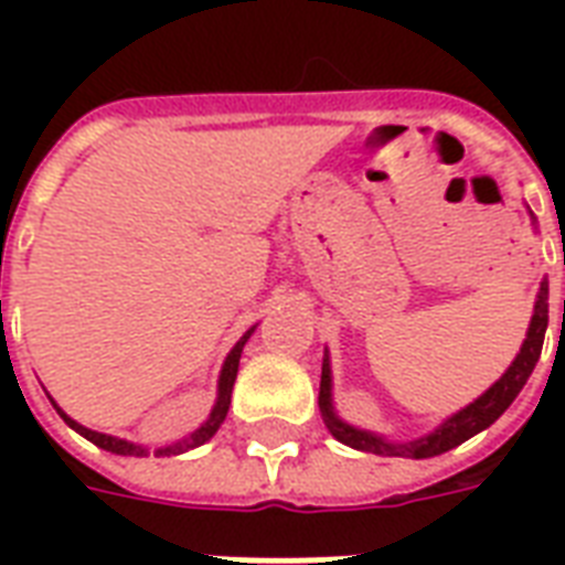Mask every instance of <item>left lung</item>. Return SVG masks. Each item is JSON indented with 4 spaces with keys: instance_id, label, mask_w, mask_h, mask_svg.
I'll return each mask as SVG.
<instances>
[{
    "instance_id": "obj_1",
    "label": "left lung",
    "mask_w": 565,
    "mask_h": 565,
    "mask_svg": "<svg viewBox=\"0 0 565 565\" xmlns=\"http://www.w3.org/2000/svg\"><path fill=\"white\" fill-rule=\"evenodd\" d=\"M534 220V213H531ZM536 222V220H534ZM565 264V257H563ZM563 322H565V299H563ZM545 328H548V281L543 278L540 284V292H536L534 317H531V328H527L525 343L519 349L516 361L510 363L508 372L495 381V384L487 390L483 395H478L472 404H466L463 411H457L455 416H448L439 428H434L430 434L419 439H411V443H393V439L381 437V434H372V430H361L343 422L334 413V404H331V363H322V381H319V411H322V419H326L328 430L334 434L343 446H352L358 451H370V455H384V457H413V460H422V457H437L443 451H451L460 443H466L475 434H481L483 428H490L492 422L499 419L501 413L508 411L513 398L522 393V386L527 384V377L534 372L536 361H540V352H543Z\"/></svg>"
}]
</instances>
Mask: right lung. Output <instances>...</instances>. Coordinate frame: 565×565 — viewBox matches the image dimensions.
I'll return each instance as SVG.
<instances>
[{
	"mask_svg": "<svg viewBox=\"0 0 565 565\" xmlns=\"http://www.w3.org/2000/svg\"><path fill=\"white\" fill-rule=\"evenodd\" d=\"M252 331L255 328H248L246 334L239 337V343L231 349V354L225 358V363H222V372H220V390H216V404H213L211 416L199 425V428L190 434L188 439H181V443H172V446H163L158 448L154 455L158 457H170V455H184V451H190V448H199L204 446L207 439L220 430V425L225 422V416H228V404H231V390H234V381H237V366H239V354H243V345H246V340L252 337ZM55 404V402H52ZM55 411L61 413V419L70 425L73 430H78L84 439H90L93 446L105 448V451H110V455H122V457H146L149 451H146L143 446H137V443H128V439H119V437H110V434H99V430H90L84 428V425H78L75 419H70L61 407L55 404Z\"/></svg>",
	"mask_w": 565,
	"mask_h": 565,
	"instance_id": "obj_1",
	"label": "right lung"
}]
</instances>
